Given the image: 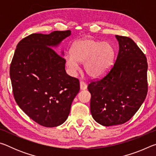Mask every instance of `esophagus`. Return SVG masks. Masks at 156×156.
Listing matches in <instances>:
<instances>
[{"label": "esophagus", "mask_w": 156, "mask_h": 156, "mask_svg": "<svg viewBox=\"0 0 156 156\" xmlns=\"http://www.w3.org/2000/svg\"><path fill=\"white\" fill-rule=\"evenodd\" d=\"M80 87L81 90H85V89L87 88V84L84 83L83 81H80Z\"/></svg>", "instance_id": "34e87169"}]
</instances>
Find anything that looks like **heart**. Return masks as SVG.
I'll list each match as a JSON object with an SVG mask.
<instances>
[{"label":"heart","mask_w":156,"mask_h":156,"mask_svg":"<svg viewBox=\"0 0 156 156\" xmlns=\"http://www.w3.org/2000/svg\"><path fill=\"white\" fill-rule=\"evenodd\" d=\"M115 49L112 43L93 38H84L73 44L71 54L65 57L66 65L71 71L78 68V62L89 77L96 78L103 76L114 63Z\"/></svg>","instance_id":"heart-1"}]
</instances>
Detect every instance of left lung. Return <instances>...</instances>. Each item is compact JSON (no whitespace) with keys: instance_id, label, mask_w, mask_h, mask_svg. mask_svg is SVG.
Masks as SVG:
<instances>
[{"instance_id":"8db88e82","label":"left lung","mask_w":156,"mask_h":156,"mask_svg":"<svg viewBox=\"0 0 156 156\" xmlns=\"http://www.w3.org/2000/svg\"><path fill=\"white\" fill-rule=\"evenodd\" d=\"M119 51L114 65L103 78L88 85L91 113L100 125H122L129 120L146 98L147 61L132 39L116 35Z\"/></svg>"}]
</instances>
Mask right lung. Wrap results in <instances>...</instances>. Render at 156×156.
Segmentation results:
<instances>
[{"instance_id":"1","label":"right lung","mask_w":156,"mask_h":156,"mask_svg":"<svg viewBox=\"0 0 156 156\" xmlns=\"http://www.w3.org/2000/svg\"><path fill=\"white\" fill-rule=\"evenodd\" d=\"M70 35L67 30L25 37L17 44L10 65L16 102L29 117L46 127L65 122L80 91L78 79L67 74L65 59L53 49Z\"/></svg>"}]
</instances>
